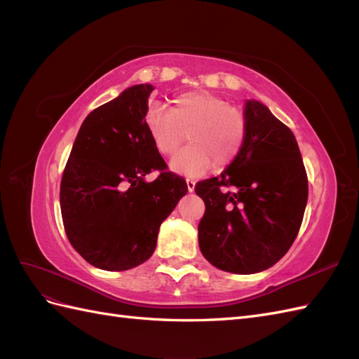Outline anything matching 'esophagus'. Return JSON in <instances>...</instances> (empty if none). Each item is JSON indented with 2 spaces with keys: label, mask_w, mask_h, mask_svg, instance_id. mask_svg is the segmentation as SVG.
Instances as JSON below:
<instances>
[{
  "label": "esophagus",
  "mask_w": 359,
  "mask_h": 359,
  "mask_svg": "<svg viewBox=\"0 0 359 359\" xmlns=\"http://www.w3.org/2000/svg\"><path fill=\"white\" fill-rule=\"evenodd\" d=\"M186 182H187V189H189V191L191 193V191H194V186H196V182H194L193 180H190V178H187L186 180Z\"/></svg>",
  "instance_id": "obj_1"
}]
</instances>
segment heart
Returning a JSON list of instances; mask_svg holds the SVG:
<instances>
[{
    "label": "heart",
    "instance_id": "obj_1",
    "mask_svg": "<svg viewBox=\"0 0 359 359\" xmlns=\"http://www.w3.org/2000/svg\"><path fill=\"white\" fill-rule=\"evenodd\" d=\"M145 126L161 154H173L187 139L190 145L169 163L172 172L198 177L212 163L223 168L232 163L245 142V115L222 97L208 91L180 94L170 109L153 106L145 115Z\"/></svg>",
    "mask_w": 359,
    "mask_h": 359
}]
</instances>
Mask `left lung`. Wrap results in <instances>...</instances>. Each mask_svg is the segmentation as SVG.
<instances>
[{
	"instance_id": "1",
	"label": "left lung",
	"mask_w": 359,
	"mask_h": 359,
	"mask_svg": "<svg viewBox=\"0 0 359 359\" xmlns=\"http://www.w3.org/2000/svg\"><path fill=\"white\" fill-rule=\"evenodd\" d=\"M245 142L220 177L198 182L205 202L199 248L226 273L255 274L277 264L295 241L309 198L307 173L290 128L247 100Z\"/></svg>"
}]
</instances>
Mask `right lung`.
<instances>
[{
	"label": "right lung",
	"mask_w": 359,
	"mask_h": 359,
	"mask_svg": "<svg viewBox=\"0 0 359 359\" xmlns=\"http://www.w3.org/2000/svg\"><path fill=\"white\" fill-rule=\"evenodd\" d=\"M154 86L133 85L83 119L61 180L64 229L86 262L126 271L153 256L160 224L187 193L154 147L145 115ZM162 173L148 183L144 177Z\"/></svg>",
	"instance_id": "right-lung-1"
}]
</instances>
